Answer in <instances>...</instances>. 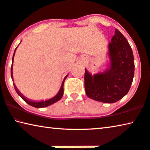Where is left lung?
<instances>
[{
    "mask_svg": "<svg viewBox=\"0 0 150 150\" xmlns=\"http://www.w3.org/2000/svg\"><path fill=\"white\" fill-rule=\"evenodd\" d=\"M108 50L110 62L107 68L94 75L85 69L84 87L88 97L113 103L129 91L134 76V57L129 43L118 29H115Z\"/></svg>",
    "mask_w": 150,
    "mask_h": 150,
    "instance_id": "obj_1",
    "label": "left lung"
}]
</instances>
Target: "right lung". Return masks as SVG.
I'll use <instances>...</instances> for the list:
<instances>
[{"label": "right lung", "instance_id": "obj_1", "mask_svg": "<svg viewBox=\"0 0 150 150\" xmlns=\"http://www.w3.org/2000/svg\"><path fill=\"white\" fill-rule=\"evenodd\" d=\"M16 50H17V47L15 48V52H14V54H13V59H12V65H11V78H12V79L13 80V60H14V56H15V51ZM68 75L66 76L64 78V79L63 80V82H62V86H61V88L59 89V91L57 94H56V96H54V97L50 98V99H48V100H41V101H34V100H30V99L27 98V97H25L24 95H23V94L20 93L19 90L17 89V87H16L15 84H13L14 85V87H15V89L16 92H17V93L19 94V96H20L21 98L24 101H25L27 104H29V105L32 106V107H36V108H43V107H47V106H50L52 104H54V103H56L57 101H58L59 100H60L62 98V96H63V94H64V81H65L66 78H67Z\"/></svg>", "mask_w": 150, "mask_h": 150}]
</instances>
